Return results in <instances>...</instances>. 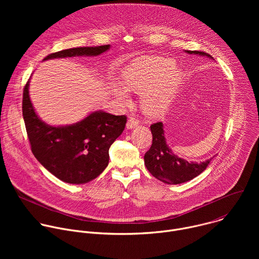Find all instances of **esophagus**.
<instances>
[{
	"label": "esophagus",
	"instance_id": "esophagus-1",
	"mask_svg": "<svg viewBox=\"0 0 259 259\" xmlns=\"http://www.w3.org/2000/svg\"><path fill=\"white\" fill-rule=\"evenodd\" d=\"M138 125V121L135 120L134 118H129L128 121H127V124H126V127L127 129H133L135 127H137Z\"/></svg>",
	"mask_w": 259,
	"mask_h": 259
}]
</instances>
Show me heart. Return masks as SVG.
Wrapping results in <instances>:
<instances>
[{"mask_svg":"<svg viewBox=\"0 0 259 259\" xmlns=\"http://www.w3.org/2000/svg\"><path fill=\"white\" fill-rule=\"evenodd\" d=\"M181 79L174 60L162 56H142L134 59L122 70L123 87L115 86L114 94L120 102L129 104L127 92L141 93V106L150 116H160L171 104Z\"/></svg>","mask_w":259,"mask_h":259,"instance_id":"b5f03b06","label":"heart"}]
</instances>
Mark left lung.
<instances>
[{"label": "left lung", "instance_id": "8db88e82", "mask_svg": "<svg viewBox=\"0 0 259 259\" xmlns=\"http://www.w3.org/2000/svg\"><path fill=\"white\" fill-rule=\"evenodd\" d=\"M189 54H199L212 58L211 55L202 51H186ZM153 143L151 149L144 155V164L157 179L168 184H179L187 182L200 175L209 165L212 158L204 162H188L174 155L167 145L164 135L163 123L158 122L151 125Z\"/></svg>", "mask_w": 259, "mask_h": 259}]
</instances>
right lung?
Segmentation results:
<instances>
[{
	"instance_id": "obj_1",
	"label": "right lung",
	"mask_w": 259,
	"mask_h": 259,
	"mask_svg": "<svg viewBox=\"0 0 259 259\" xmlns=\"http://www.w3.org/2000/svg\"><path fill=\"white\" fill-rule=\"evenodd\" d=\"M109 47L104 45L66 49L49 54L44 60L97 56L107 51ZM28 86L29 80L23 89L22 116L35 159L64 182L82 184L95 179L108 165V150L124 131L127 117L98 110L76 124L50 126L35 114Z\"/></svg>"
}]
</instances>
